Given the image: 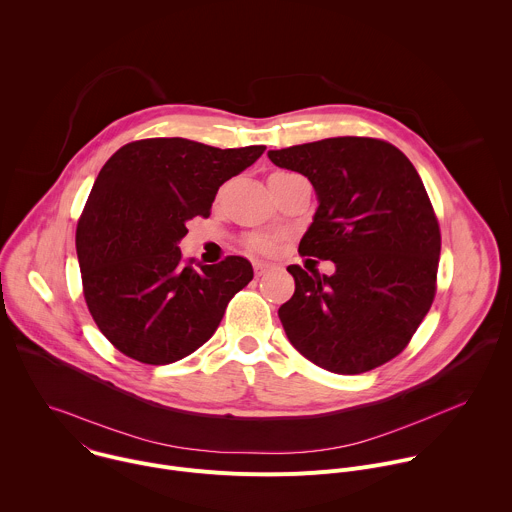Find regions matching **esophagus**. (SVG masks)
I'll return each instance as SVG.
<instances>
[{
	"label": "esophagus",
	"instance_id": "34e87169",
	"mask_svg": "<svg viewBox=\"0 0 512 512\" xmlns=\"http://www.w3.org/2000/svg\"><path fill=\"white\" fill-rule=\"evenodd\" d=\"M253 267H255V273L261 277V275H265L269 269H271V265L269 263H265V261H255L253 263Z\"/></svg>",
	"mask_w": 512,
	"mask_h": 512
}]
</instances>
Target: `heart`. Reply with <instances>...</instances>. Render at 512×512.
<instances>
[{"label":"heart","mask_w":512,"mask_h":512,"mask_svg":"<svg viewBox=\"0 0 512 512\" xmlns=\"http://www.w3.org/2000/svg\"><path fill=\"white\" fill-rule=\"evenodd\" d=\"M253 245H255L257 249H261V251H267V249L273 247V241H271L269 237H257V239L253 241Z\"/></svg>","instance_id":"heart-1"}]
</instances>
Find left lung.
<instances>
[{
    "label": "left lung",
    "mask_w": 512,
    "mask_h": 512,
    "mask_svg": "<svg viewBox=\"0 0 512 512\" xmlns=\"http://www.w3.org/2000/svg\"><path fill=\"white\" fill-rule=\"evenodd\" d=\"M307 177L317 195L299 253L329 259L333 275L299 265L293 297L279 307L291 346L333 374H362L396 358L428 313L440 229L414 164L396 146L337 136L269 150Z\"/></svg>",
    "instance_id": "left-lung-1"
}]
</instances>
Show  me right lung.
Segmentation results:
<instances>
[{"label":"right lung","instance_id":"obj_1","mask_svg":"<svg viewBox=\"0 0 512 512\" xmlns=\"http://www.w3.org/2000/svg\"><path fill=\"white\" fill-rule=\"evenodd\" d=\"M263 152L148 138L102 166L78 221L76 253L88 309L124 356L152 366L187 358L253 279L243 257L185 265L179 243L187 221L209 217L219 187Z\"/></svg>","mask_w":512,"mask_h":512}]
</instances>
